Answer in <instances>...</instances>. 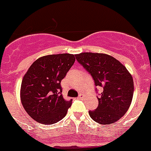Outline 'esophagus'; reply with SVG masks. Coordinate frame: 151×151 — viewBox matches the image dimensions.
Masks as SVG:
<instances>
[{
    "mask_svg": "<svg viewBox=\"0 0 151 151\" xmlns=\"http://www.w3.org/2000/svg\"><path fill=\"white\" fill-rule=\"evenodd\" d=\"M83 97H84L83 94H80L79 95H78V99H79V100H82V99H83Z\"/></svg>",
    "mask_w": 151,
    "mask_h": 151,
    "instance_id": "1",
    "label": "esophagus"
}]
</instances>
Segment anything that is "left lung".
<instances>
[{"label":"left lung","instance_id":"1","mask_svg":"<svg viewBox=\"0 0 151 151\" xmlns=\"http://www.w3.org/2000/svg\"><path fill=\"white\" fill-rule=\"evenodd\" d=\"M75 56L78 63L91 76L94 85L102 90L99 97L97 96V109L89 110L91 118L105 125L118 121L132 101L134 82L132 75L119 61L107 54L82 53ZM95 90L97 91V88Z\"/></svg>","mask_w":151,"mask_h":151}]
</instances>
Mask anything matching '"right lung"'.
Segmentation results:
<instances>
[{
	"instance_id": "right-lung-1",
	"label": "right lung",
	"mask_w": 151,
	"mask_h": 151,
	"mask_svg": "<svg viewBox=\"0 0 151 151\" xmlns=\"http://www.w3.org/2000/svg\"><path fill=\"white\" fill-rule=\"evenodd\" d=\"M75 60L73 54L47 55L38 58L28 69L21 85V101L36 122L52 125L66 115L72 99H64L60 82Z\"/></svg>"
}]
</instances>
